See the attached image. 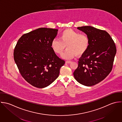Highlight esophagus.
Returning <instances> with one entry per match:
<instances>
[{
  "mask_svg": "<svg viewBox=\"0 0 122 122\" xmlns=\"http://www.w3.org/2000/svg\"><path fill=\"white\" fill-rule=\"evenodd\" d=\"M71 61H66V63H71Z\"/></svg>",
  "mask_w": 122,
  "mask_h": 122,
  "instance_id": "obj_1",
  "label": "esophagus"
}]
</instances>
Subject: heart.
<instances>
[{"label": "heart", "mask_w": 122, "mask_h": 122, "mask_svg": "<svg viewBox=\"0 0 122 122\" xmlns=\"http://www.w3.org/2000/svg\"><path fill=\"white\" fill-rule=\"evenodd\" d=\"M89 45V39L86 35L70 29L64 30L60 34L59 39H54L51 43L52 50L58 54L62 53L66 46L67 49L61 55L65 59H71L76 55H83L88 50Z\"/></svg>", "instance_id": "heart-1"}]
</instances>
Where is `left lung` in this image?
Here are the masks:
<instances>
[{"instance_id":"left-lung-1","label":"left lung","mask_w":122,"mask_h":122,"mask_svg":"<svg viewBox=\"0 0 122 122\" xmlns=\"http://www.w3.org/2000/svg\"><path fill=\"white\" fill-rule=\"evenodd\" d=\"M77 28L88 36L89 45L80 58L73 75L81 84L92 86L102 81L111 71L117 53L116 45L109 34L104 30L91 26Z\"/></svg>"}]
</instances>
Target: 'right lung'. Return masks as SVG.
I'll return each mask as SVG.
<instances>
[{
    "mask_svg": "<svg viewBox=\"0 0 122 122\" xmlns=\"http://www.w3.org/2000/svg\"><path fill=\"white\" fill-rule=\"evenodd\" d=\"M58 29L40 28L23 35L14 51V58L24 79L38 88L45 87L59 76L65 61L51 47Z\"/></svg>",
    "mask_w": 122,
    "mask_h": 122,
    "instance_id": "obj_1",
    "label": "right lung"
}]
</instances>
